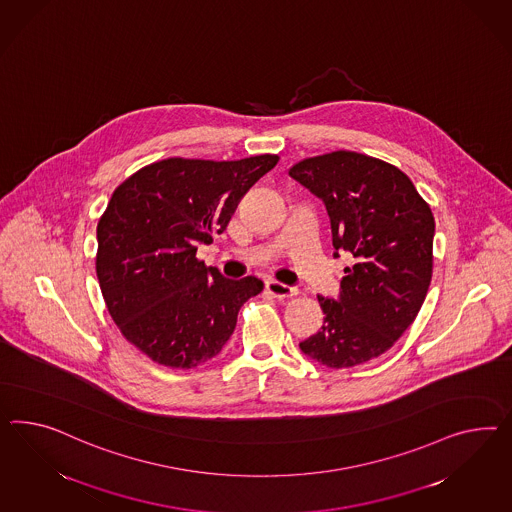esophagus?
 I'll return each mask as SVG.
<instances>
[{
  "label": "esophagus",
  "instance_id": "obj_1",
  "mask_svg": "<svg viewBox=\"0 0 512 512\" xmlns=\"http://www.w3.org/2000/svg\"><path fill=\"white\" fill-rule=\"evenodd\" d=\"M266 291L270 292L272 296H276V298H292V296H296V289L294 287H289V285L279 283V281H274V279L266 281Z\"/></svg>",
  "mask_w": 512,
  "mask_h": 512
}]
</instances>
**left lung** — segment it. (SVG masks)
<instances>
[{
    "label": "left lung",
    "mask_w": 512,
    "mask_h": 512,
    "mask_svg": "<svg viewBox=\"0 0 512 512\" xmlns=\"http://www.w3.org/2000/svg\"><path fill=\"white\" fill-rule=\"evenodd\" d=\"M289 175L324 203L333 257L339 251L354 257L339 296L318 294L324 324L300 350L332 369L378 358L425 302L432 277V210L401 169L358 152L307 158Z\"/></svg>",
    "instance_id": "1"
}]
</instances>
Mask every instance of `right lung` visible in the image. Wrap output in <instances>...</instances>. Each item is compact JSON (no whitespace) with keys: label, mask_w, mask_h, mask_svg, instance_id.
<instances>
[{"label":"right lung","mask_w":512,"mask_h":512,"mask_svg":"<svg viewBox=\"0 0 512 512\" xmlns=\"http://www.w3.org/2000/svg\"><path fill=\"white\" fill-rule=\"evenodd\" d=\"M276 154L235 162L167 158L139 169L111 195L97 227V277L113 322L152 361L192 369L218 356L255 276L229 279L195 259L221 235Z\"/></svg>","instance_id":"right-lung-1"}]
</instances>
